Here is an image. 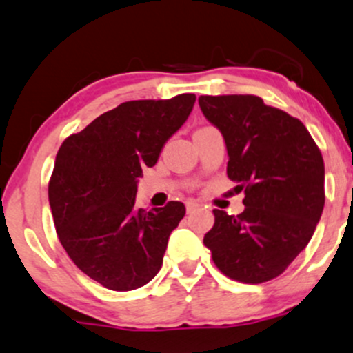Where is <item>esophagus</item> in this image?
<instances>
[{
	"label": "esophagus",
	"mask_w": 353,
	"mask_h": 353,
	"mask_svg": "<svg viewBox=\"0 0 353 353\" xmlns=\"http://www.w3.org/2000/svg\"><path fill=\"white\" fill-rule=\"evenodd\" d=\"M199 208V204L196 203V201H185V209H188V212H192V211H196V209Z\"/></svg>",
	"instance_id": "esophagus-1"
}]
</instances>
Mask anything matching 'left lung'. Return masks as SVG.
<instances>
[{"label":"left lung","instance_id":"left-lung-1","mask_svg":"<svg viewBox=\"0 0 353 353\" xmlns=\"http://www.w3.org/2000/svg\"><path fill=\"white\" fill-rule=\"evenodd\" d=\"M226 142L228 177L245 189L238 216L214 209L204 236L228 278L258 285L280 276L308 241L325 204V165L307 127L256 95H201Z\"/></svg>","mask_w":353,"mask_h":353}]
</instances>
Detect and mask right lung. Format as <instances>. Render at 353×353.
<instances>
[{"label":"right lung","instance_id":"1","mask_svg":"<svg viewBox=\"0 0 353 353\" xmlns=\"http://www.w3.org/2000/svg\"><path fill=\"white\" fill-rule=\"evenodd\" d=\"M194 94L130 100L108 110L58 149L48 201L61 246L97 283L130 292L162 266L168 239L185 208L169 201L135 208L137 179L194 107Z\"/></svg>","mask_w":353,"mask_h":353}]
</instances>
